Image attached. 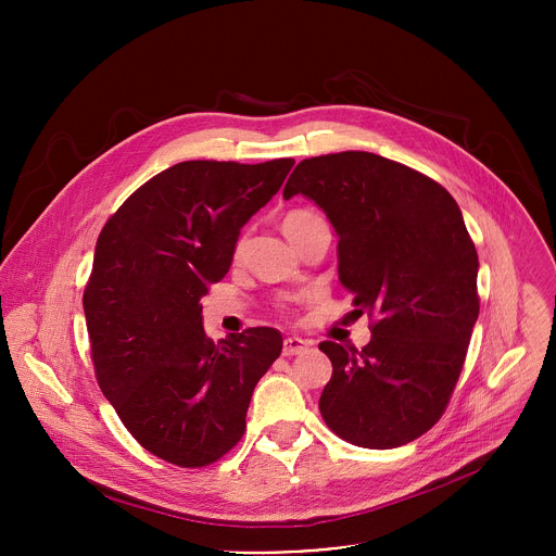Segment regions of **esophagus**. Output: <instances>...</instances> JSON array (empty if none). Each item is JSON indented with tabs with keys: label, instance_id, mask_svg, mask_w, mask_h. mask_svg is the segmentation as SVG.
I'll return each instance as SVG.
<instances>
[{
	"label": "esophagus",
	"instance_id": "34e87169",
	"mask_svg": "<svg viewBox=\"0 0 556 556\" xmlns=\"http://www.w3.org/2000/svg\"><path fill=\"white\" fill-rule=\"evenodd\" d=\"M307 348H309L307 341H303V339H299V337H288V339L283 341V356L303 354Z\"/></svg>",
	"mask_w": 556,
	"mask_h": 556
}]
</instances>
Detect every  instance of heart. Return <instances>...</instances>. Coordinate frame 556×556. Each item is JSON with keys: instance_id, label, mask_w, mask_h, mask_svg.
<instances>
[{"instance_id": "1", "label": "heart", "mask_w": 556, "mask_h": 556, "mask_svg": "<svg viewBox=\"0 0 556 556\" xmlns=\"http://www.w3.org/2000/svg\"><path fill=\"white\" fill-rule=\"evenodd\" d=\"M314 219H319V217H316V215L309 213V211H292V213H288L286 219H283V230H286V232L296 230V228H301V226H305V224H309V222H314Z\"/></svg>"}]
</instances>
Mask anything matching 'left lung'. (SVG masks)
Here are the masks:
<instances>
[{
  "label": "left lung",
  "mask_w": 556,
  "mask_h": 556,
  "mask_svg": "<svg viewBox=\"0 0 556 556\" xmlns=\"http://www.w3.org/2000/svg\"><path fill=\"white\" fill-rule=\"evenodd\" d=\"M299 193L334 226L339 279L354 314L374 319L361 352L319 345L332 361L321 416L356 446H403L444 414L480 314L462 211L431 178L369 151L301 161L283 198Z\"/></svg>",
  "instance_id": "obj_1"
}]
</instances>
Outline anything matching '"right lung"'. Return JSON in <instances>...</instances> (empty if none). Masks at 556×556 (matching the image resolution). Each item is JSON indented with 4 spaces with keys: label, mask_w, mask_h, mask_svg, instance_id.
<instances>
[{
    "label": "right lung",
    "mask_w": 556,
    "mask_h": 556,
    "mask_svg": "<svg viewBox=\"0 0 556 556\" xmlns=\"http://www.w3.org/2000/svg\"><path fill=\"white\" fill-rule=\"evenodd\" d=\"M292 165L178 163L134 191L99 235L84 294L97 380L138 444L172 464L206 466L240 442L253 389L281 354L275 328L213 343L200 299Z\"/></svg>",
    "instance_id": "1"
}]
</instances>
